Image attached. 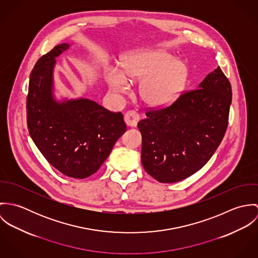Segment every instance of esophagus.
I'll return each mask as SVG.
<instances>
[{"label": "esophagus", "mask_w": 258, "mask_h": 258, "mask_svg": "<svg viewBox=\"0 0 258 258\" xmlns=\"http://www.w3.org/2000/svg\"><path fill=\"white\" fill-rule=\"evenodd\" d=\"M124 121L127 124V126L136 127L137 123L139 121V115L135 111H127L124 115Z\"/></svg>", "instance_id": "obj_1"}]
</instances>
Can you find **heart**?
Instances as JSON below:
<instances>
[{
  "instance_id": "b5f03b06",
  "label": "heart",
  "mask_w": 258,
  "mask_h": 258,
  "mask_svg": "<svg viewBox=\"0 0 258 258\" xmlns=\"http://www.w3.org/2000/svg\"><path fill=\"white\" fill-rule=\"evenodd\" d=\"M105 78L116 92L126 93L131 82H140L138 94L151 107H163L175 101L183 92L188 78L186 64L161 49H141L128 54L122 71L108 68Z\"/></svg>"
}]
</instances>
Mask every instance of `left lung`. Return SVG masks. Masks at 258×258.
<instances>
[{
    "label": "left lung",
    "mask_w": 258,
    "mask_h": 258,
    "mask_svg": "<svg viewBox=\"0 0 258 258\" xmlns=\"http://www.w3.org/2000/svg\"><path fill=\"white\" fill-rule=\"evenodd\" d=\"M231 95L219 67L172 105L148 111L138 123L148 174L160 183H176L201 170L225 134Z\"/></svg>",
    "instance_id": "1"
}]
</instances>
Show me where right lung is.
I'll list each match as a JSON object with an SVG mask.
<instances>
[{
  "mask_svg": "<svg viewBox=\"0 0 258 258\" xmlns=\"http://www.w3.org/2000/svg\"><path fill=\"white\" fill-rule=\"evenodd\" d=\"M71 47L61 43L37 60L27 97L28 129L37 149L56 170L84 179L101 167L126 132L123 115L88 98L54 97L55 58Z\"/></svg>",
  "mask_w": 258,
  "mask_h": 258,
  "instance_id": "right-lung-1",
  "label": "right lung"
}]
</instances>
